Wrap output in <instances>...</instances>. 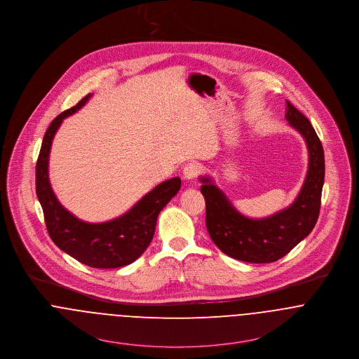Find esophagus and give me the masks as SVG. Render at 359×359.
<instances>
[{
    "mask_svg": "<svg viewBox=\"0 0 359 359\" xmlns=\"http://www.w3.org/2000/svg\"><path fill=\"white\" fill-rule=\"evenodd\" d=\"M201 164L199 163H196V161H192V163H189L184 169H183V176H184V179H187V180H194L195 177H198L199 176V173H201Z\"/></svg>",
    "mask_w": 359,
    "mask_h": 359,
    "instance_id": "obj_1",
    "label": "esophagus"
}]
</instances>
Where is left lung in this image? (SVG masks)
I'll return each mask as SVG.
<instances>
[{
  "label": "left lung",
  "mask_w": 359,
  "mask_h": 359,
  "mask_svg": "<svg viewBox=\"0 0 359 359\" xmlns=\"http://www.w3.org/2000/svg\"><path fill=\"white\" fill-rule=\"evenodd\" d=\"M286 121L304 137L309 151L304 186L289 208L262 219L244 217L210 177H201L208 232L214 244L233 259L248 263L276 262L316 225L325 173L323 145L311 122L290 102H286Z\"/></svg>",
  "instance_id": "left-lung-1"
}]
</instances>
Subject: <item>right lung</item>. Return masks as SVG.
I'll use <instances>...</instances> for the list:
<instances>
[{
  "label": "right lung",
  "instance_id": "obj_1",
  "mask_svg": "<svg viewBox=\"0 0 359 359\" xmlns=\"http://www.w3.org/2000/svg\"><path fill=\"white\" fill-rule=\"evenodd\" d=\"M90 96L86 95L77 106L60 114L47 128L36 163V195L47 232L60 250L89 267L116 269L133 263L145 252L153 238L160 211L180 190L182 180L172 177L160 183L123 215L107 222H85L66 210L48 180L50 149L65 118L77 112Z\"/></svg>",
  "mask_w": 359,
  "mask_h": 359
}]
</instances>
